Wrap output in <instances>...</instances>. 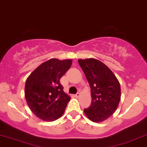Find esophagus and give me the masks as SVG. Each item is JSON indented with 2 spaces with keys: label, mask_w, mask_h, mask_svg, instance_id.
Returning a JSON list of instances; mask_svg holds the SVG:
<instances>
[{
  "label": "esophagus",
  "mask_w": 147,
  "mask_h": 147,
  "mask_svg": "<svg viewBox=\"0 0 147 147\" xmlns=\"http://www.w3.org/2000/svg\"><path fill=\"white\" fill-rule=\"evenodd\" d=\"M75 97H79L80 96V93H77V94H75Z\"/></svg>",
  "instance_id": "obj_1"
}]
</instances>
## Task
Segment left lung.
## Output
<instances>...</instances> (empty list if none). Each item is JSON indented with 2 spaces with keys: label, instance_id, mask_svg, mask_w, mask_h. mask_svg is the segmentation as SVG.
<instances>
[{
  "label": "left lung",
  "instance_id": "obj_1",
  "mask_svg": "<svg viewBox=\"0 0 147 147\" xmlns=\"http://www.w3.org/2000/svg\"><path fill=\"white\" fill-rule=\"evenodd\" d=\"M91 87V104L84 109L92 122H101L116 110L121 98L120 85L113 72L103 62L95 58L79 59Z\"/></svg>",
  "mask_w": 147,
  "mask_h": 147
}]
</instances>
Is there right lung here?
Masks as SVG:
<instances>
[{"mask_svg": "<svg viewBox=\"0 0 147 147\" xmlns=\"http://www.w3.org/2000/svg\"><path fill=\"white\" fill-rule=\"evenodd\" d=\"M72 60L52 58L40 64L27 79L25 97L29 109L44 121L56 120L64 113L70 97L60 79L69 69Z\"/></svg>", "mask_w": 147, "mask_h": 147, "instance_id": "right-lung-1", "label": "right lung"}]
</instances>
